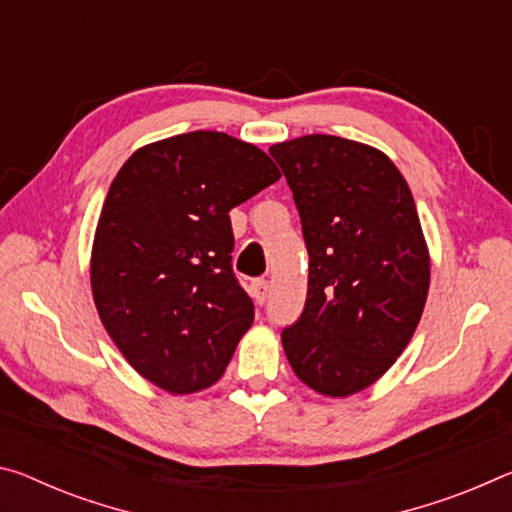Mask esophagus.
Listing matches in <instances>:
<instances>
[{
    "mask_svg": "<svg viewBox=\"0 0 512 512\" xmlns=\"http://www.w3.org/2000/svg\"><path fill=\"white\" fill-rule=\"evenodd\" d=\"M250 296L255 298L257 305H264L268 298V282L264 280V277H257V280L250 282Z\"/></svg>",
    "mask_w": 512,
    "mask_h": 512,
    "instance_id": "34e87169",
    "label": "esophagus"
}]
</instances>
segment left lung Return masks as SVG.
Listing matches in <instances>:
<instances>
[{"instance_id":"1","label":"left lung","mask_w":512,"mask_h":512,"mask_svg":"<svg viewBox=\"0 0 512 512\" xmlns=\"http://www.w3.org/2000/svg\"><path fill=\"white\" fill-rule=\"evenodd\" d=\"M309 253L305 309L282 329L296 375L345 397L393 366L420 323L429 255L409 185L384 153L334 135L268 149Z\"/></svg>"}]
</instances>
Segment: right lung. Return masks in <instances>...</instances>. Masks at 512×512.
Listing matches in <instances>:
<instances>
[{"label": "right lung", "instance_id": "right-lung-1", "mask_svg": "<svg viewBox=\"0 0 512 512\" xmlns=\"http://www.w3.org/2000/svg\"><path fill=\"white\" fill-rule=\"evenodd\" d=\"M280 180L257 146L216 131L135 151L108 189L92 293L126 361L169 393L223 375L255 318L232 250V207Z\"/></svg>", "mask_w": 512, "mask_h": 512}]
</instances>
